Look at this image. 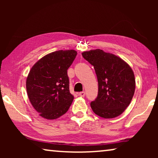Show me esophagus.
Here are the masks:
<instances>
[{"instance_id": "esophagus-1", "label": "esophagus", "mask_w": 158, "mask_h": 158, "mask_svg": "<svg viewBox=\"0 0 158 158\" xmlns=\"http://www.w3.org/2000/svg\"><path fill=\"white\" fill-rule=\"evenodd\" d=\"M78 95L80 96H82V97H83V96H85V91H82V92H80L79 94H78Z\"/></svg>"}]
</instances>
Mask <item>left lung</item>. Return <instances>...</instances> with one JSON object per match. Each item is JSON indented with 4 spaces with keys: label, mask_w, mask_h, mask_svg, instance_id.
<instances>
[{
    "label": "left lung",
    "mask_w": 158,
    "mask_h": 158,
    "mask_svg": "<svg viewBox=\"0 0 158 158\" xmlns=\"http://www.w3.org/2000/svg\"><path fill=\"white\" fill-rule=\"evenodd\" d=\"M94 66L98 83V96L90 103L93 111L105 118L122 114L130 103L135 90V75L127 62L101 49L82 53Z\"/></svg>",
    "instance_id": "left-lung-1"
}]
</instances>
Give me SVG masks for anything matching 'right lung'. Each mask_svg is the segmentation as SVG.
Listing matches in <instances>:
<instances>
[{
	"instance_id": "obj_1",
	"label": "right lung",
	"mask_w": 158,
	"mask_h": 158,
	"mask_svg": "<svg viewBox=\"0 0 158 158\" xmlns=\"http://www.w3.org/2000/svg\"><path fill=\"white\" fill-rule=\"evenodd\" d=\"M77 52L59 50L48 54L32 67L27 79L29 101L40 116L55 119L68 111L74 97L69 89L68 70Z\"/></svg>"
}]
</instances>
